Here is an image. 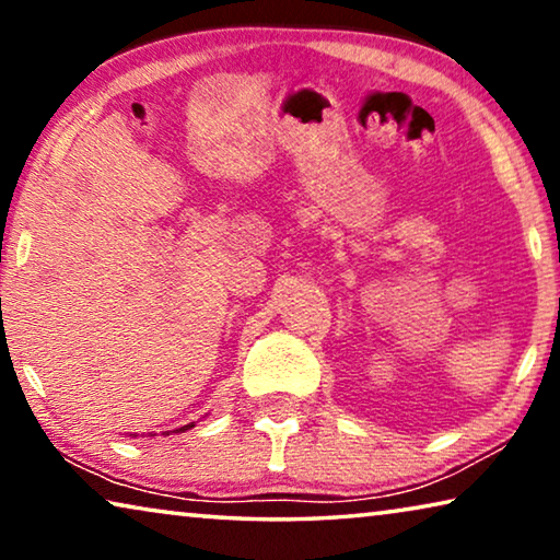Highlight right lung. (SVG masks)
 Masks as SVG:
<instances>
[{"instance_id": "add662e5", "label": "right lung", "mask_w": 560, "mask_h": 560, "mask_svg": "<svg viewBox=\"0 0 560 560\" xmlns=\"http://www.w3.org/2000/svg\"><path fill=\"white\" fill-rule=\"evenodd\" d=\"M189 428H192V424H185V428H179V432H185V430H189Z\"/></svg>"}]
</instances>
